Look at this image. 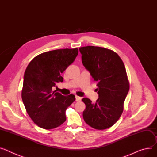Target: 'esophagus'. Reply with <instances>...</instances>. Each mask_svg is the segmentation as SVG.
I'll return each mask as SVG.
<instances>
[{
	"mask_svg": "<svg viewBox=\"0 0 157 157\" xmlns=\"http://www.w3.org/2000/svg\"><path fill=\"white\" fill-rule=\"evenodd\" d=\"M81 98L80 97L76 96V101H81Z\"/></svg>",
	"mask_w": 157,
	"mask_h": 157,
	"instance_id": "obj_1",
	"label": "esophagus"
}]
</instances>
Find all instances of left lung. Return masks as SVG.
<instances>
[{
    "label": "left lung",
    "mask_w": 157,
    "mask_h": 157,
    "mask_svg": "<svg viewBox=\"0 0 157 157\" xmlns=\"http://www.w3.org/2000/svg\"><path fill=\"white\" fill-rule=\"evenodd\" d=\"M82 64L97 82L98 98L92 103L88 98L82 101L86 109L82 116L91 128L103 130L112 127L121 116L124 103L129 90L124 64L112 50L95 46L79 48Z\"/></svg>",
    "instance_id": "1"
}]
</instances>
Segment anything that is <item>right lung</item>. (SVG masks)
Listing matches in <instances>:
<instances>
[{
  "label": "right lung",
  "mask_w": 157,
  "mask_h": 157,
  "mask_svg": "<svg viewBox=\"0 0 157 157\" xmlns=\"http://www.w3.org/2000/svg\"><path fill=\"white\" fill-rule=\"evenodd\" d=\"M78 54L77 48L48 51L36 56L28 65L21 97L29 116L40 128L54 129L66 121V110L75 96L62 95L53 88L63 81L61 74Z\"/></svg>",
  "instance_id": "1"
}]
</instances>
